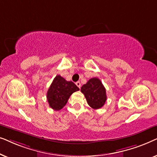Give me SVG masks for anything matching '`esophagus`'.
Masks as SVG:
<instances>
[{
    "instance_id": "1",
    "label": "esophagus",
    "mask_w": 157,
    "mask_h": 157,
    "mask_svg": "<svg viewBox=\"0 0 157 157\" xmlns=\"http://www.w3.org/2000/svg\"><path fill=\"white\" fill-rule=\"evenodd\" d=\"M76 84L77 86H78V87L79 88V89H80V88H81V86L80 81H77V82L76 83Z\"/></svg>"
}]
</instances>
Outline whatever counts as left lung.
Returning <instances> with one entry per match:
<instances>
[{"label": "left lung", "instance_id": "obj_1", "mask_svg": "<svg viewBox=\"0 0 157 157\" xmlns=\"http://www.w3.org/2000/svg\"><path fill=\"white\" fill-rule=\"evenodd\" d=\"M81 91L84 94L88 104L94 109L101 108L106 101V89L97 78L89 79L82 86Z\"/></svg>", "mask_w": 157, "mask_h": 157}]
</instances>
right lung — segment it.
<instances>
[{
  "label": "right lung",
  "instance_id": "right-lung-1",
  "mask_svg": "<svg viewBox=\"0 0 157 157\" xmlns=\"http://www.w3.org/2000/svg\"><path fill=\"white\" fill-rule=\"evenodd\" d=\"M78 90V87L74 83L67 81L58 75L47 91L46 97L49 106L55 111L61 110L66 104L71 95Z\"/></svg>",
  "mask_w": 157,
  "mask_h": 157
}]
</instances>
